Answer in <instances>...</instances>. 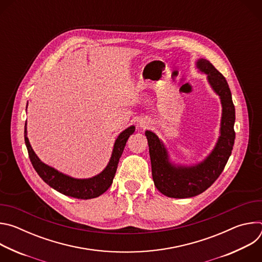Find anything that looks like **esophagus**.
I'll list each match as a JSON object with an SVG mask.
<instances>
[{
  "instance_id": "obj_1",
  "label": "esophagus",
  "mask_w": 262,
  "mask_h": 262,
  "mask_svg": "<svg viewBox=\"0 0 262 262\" xmlns=\"http://www.w3.org/2000/svg\"><path fill=\"white\" fill-rule=\"evenodd\" d=\"M140 126L143 128H146L148 126V122H146V120H140Z\"/></svg>"
}]
</instances>
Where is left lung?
I'll list each match as a JSON object with an SVG mask.
<instances>
[{"mask_svg":"<svg viewBox=\"0 0 262 262\" xmlns=\"http://www.w3.org/2000/svg\"><path fill=\"white\" fill-rule=\"evenodd\" d=\"M197 67L207 74V80L222 102L221 136L211 154L200 164L176 167L169 162L168 152L159 137L146 130L151 171L157 189L167 197L190 198L207 190L225 168L234 145L235 108L231 91L223 74L206 59H199Z\"/></svg>","mask_w":262,"mask_h":262,"instance_id":"8db88e82","label":"left lung"}]
</instances>
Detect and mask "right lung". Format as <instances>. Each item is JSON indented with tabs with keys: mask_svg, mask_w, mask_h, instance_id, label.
I'll return each mask as SVG.
<instances>
[{
	"mask_svg": "<svg viewBox=\"0 0 262 262\" xmlns=\"http://www.w3.org/2000/svg\"><path fill=\"white\" fill-rule=\"evenodd\" d=\"M134 132L135 126H129L118 136L114 144L113 154H112L111 160L105 169L98 175L88 179L72 178L43 164L35 155L30 145L27 137V123L25 124V143L28 149L30 161L35 171L46 183L63 195L87 200L100 196L110 188L112 182H113V178L115 176L120 157L124 150L126 141L129 136L134 134Z\"/></svg>",
	"mask_w": 262,
	"mask_h": 262,
	"instance_id": "1",
	"label": "right lung"
}]
</instances>
